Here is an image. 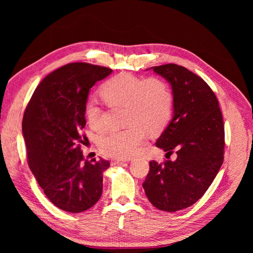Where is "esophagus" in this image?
<instances>
[{"label": "esophagus", "mask_w": 253, "mask_h": 253, "mask_svg": "<svg viewBox=\"0 0 253 253\" xmlns=\"http://www.w3.org/2000/svg\"><path fill=\"white\" fill-rule=\"evenodd\" d=\"M122 162H125V160H122V159H112L111 160V165H118V164H120Z\"/></svg>", "instance_id": "obj_1"}]
</instances>
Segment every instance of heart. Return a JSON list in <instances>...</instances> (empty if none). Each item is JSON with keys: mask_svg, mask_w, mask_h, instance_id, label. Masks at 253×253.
Segmentation results:
<instances>
[{"mask_svg": "<svg viewBox=\"0 0 253 253\" xmlns=\"http://www.w3.org/2000/svg\"><path fill=\"white\" fill-rule=\"evenodd\" d=\"M100 96L111 106H124L125 124L128 125L100 137L99 150L108 157L122 159L135 155L144 142L147 132H160L172 116L171 88L159 78L144 79L129 73H120L102 84ZM85 115L91 128L102 131L101 113L93 101L86 103Z\"/></svg>", "mask_w": 253, "mask_h": 253, "instance_id": "b5f03b06", "label": "heart"}]
</instances>
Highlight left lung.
Returning a JSON list of instances; mask_svg holds the SVG:
<instances>
[{"label": "left lung", "instance_id": "1", "mask_svg": "<svg viewBox=\"0 0 253 253\" xmlns=\"http://www.w3.org/2000/svg\"><path fill=\"white\" fill-rule=\"evenodd\" d=\"M151 70L170 83L173 94V118L156 147L177 158L150 162L142 187L157 209L175 212L200 200L223 165V116L210 86L186 67L170 63Z\"/></svg>", "mask_w": 253, "mask_h": 253}]
</instances>
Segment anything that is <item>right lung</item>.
<instances>
[{
	"mask_svg": "<svg viewBox=\"0 0 253 253\" xmlns=\"http://www.w3.org/2000/svg\"><path fill=\"white\" fill-rule=\"evenodd\" d=\"M112 72L82 62L64 65L41 81L25 110L22 132L28 166L45 195L63 211L83 212L101 197L110 163L84 159L82 129L89 89Z\"/></svg>",
	"mask_w": 253,
	"mask_h": 253,
	"instance_id": "obj_1",
	"label": "right lung"
}]
</instances>
